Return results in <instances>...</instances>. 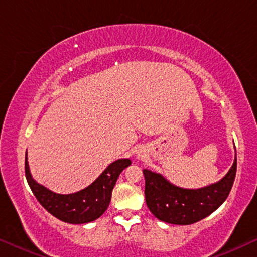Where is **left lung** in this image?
<instances>
[{
    "label": "left lung",
    "mask_w": 257,
    "mask_h": 257,
    "mask_svg": "<svg viewBox=\"0 0 257 257\" xmlns=\"http://www.w3.org/2000/svg\"><path fill=\"white\" fill-rule=\"evenodd\" d=\"M237 160L222 180L200 189L175 187L160 174L144 170L145 200L157 219L173 224H192L205 219L224 202L233 187Z\"/></svg>",
    "instance_id": "left-lung-1"
}]
</instances>
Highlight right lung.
<instances>
[{
  "instance_id": "obj_1",
  "label": "right lung",
  "mask_w": 257,
  "mask_h": 257,
  "mask_svg": "<svg viewBox=\"0 0 257 257\" xmlns=\"http://www.w3.org/2000/svg\"><path fill=\"white\" fill-rule=\"evenodd\" d=\"M131 165L128 159H120L112 163L99 178L83 191L73 194L62 195L49 191L43 186L38 185L31 178L29 165L26 157V178L34 195L38 202L48 210L51 215L68 223H87L103 215L111 201L112 189L119 174L124 168Z\"/></svg>"
}]
</instances>
